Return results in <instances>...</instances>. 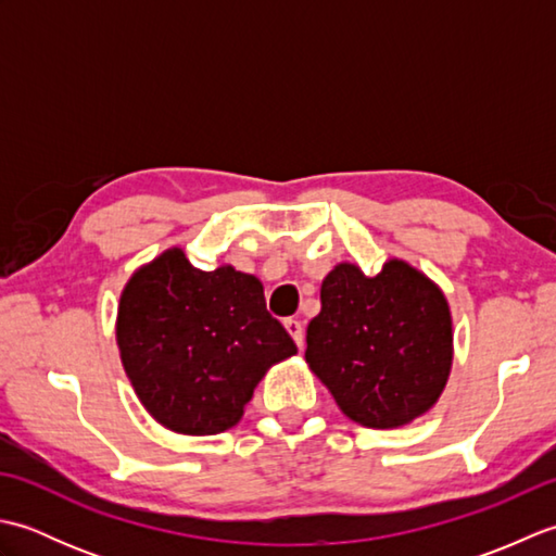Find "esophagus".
Returning a JSON list of instances; mask_svg holds the SVG:
<instances>
[{"label":"esophagus","mask_w":556,"mask_h":556,"mask_svg":"<svg viewBox=\"0 0 556 556\" xmlns=\"http://www.w3.org/2000/svg\"><path fill=\"white\" fill-rule=\"evenodd\" d=\"M285 327H287V332L291 334V339L293 341H296V346L301 349L303 346V325H301V320H293V317H291V320H287L285 323Z\"/></svg>","instance_id":"1"}]
</instances>
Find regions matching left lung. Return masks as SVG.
I'll return each instance as SVG.
<instances>
[{"mask_svg":"<svg viewBox=\"0 0 556 556\" xmlns=\"http://www.w3.org/2000/svg\"><path fill=\"white\" fill-rule=\"evenodd\" d=\"M320 301L305 363L346 418L394 430L440 401L454 363V323L437 281L401 257H389L375 277L337 263Z\"/></svg>","mask_w":556,"mask_h":556,"instance_id":"left-lung-1","label":"left lung"}]
</instances>
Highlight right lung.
I'll use <instances>...</instances> for the list:
<instances>
[{
	"label": "right lung",
	"instance_id": "1",
	"mask_svg": "<svg viewBox=\"0 0 556 556\" xmlns=\"http://www.w3.org/2000/svg\"><path fill=\"white\" fill-rule=\"evenodd\" d=\"M114 334L150 418L193 437L239 425L271 365L299 351L267 313L263 281L231 265L198 269L179 245L128 277Z\"/></svg>",
	"mask_w": 556,
	"mask_h": 556
}]
</instances>
